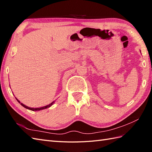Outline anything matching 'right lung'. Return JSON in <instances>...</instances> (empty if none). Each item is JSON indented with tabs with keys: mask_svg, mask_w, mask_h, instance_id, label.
Wrapping results in <instances>:
<instances>
[{
	"mask_svg": "<svg viewBox=\"0 0 152 152\" xmlns=\"http://www.w3.org/2000/svg\"><path fill=\"white\" fill-rule=\"evenodd\" d=\"M16 100H17V102H19V103L22 105V106H23L24 107H25L26 109H30V110H31V111H40V110H43V109H47V108H48L51 107L52 105L54 104V103L55 102V101H53L52 103H50V104H48L47 105H45V106H43V107H38V108H32V107H28L26 106V105H25L24 104H23V103H20V102L17 99V98H16Z\"/></svg>",
	"mask_w": 152,
	"mask_h": 152,
	"instance_id": "right-lung-1",
	"label": "right lung"
}]
</instances>
